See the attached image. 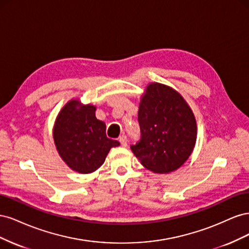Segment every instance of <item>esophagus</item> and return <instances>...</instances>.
Here are the masks:
<instances>
[{
  "mask_svg": "<svg viewBox=\"0 0 249 249\" xmlns=\"http://www.w3.org/2000/svg\"><path fill=\"white\" fill-rule=\"evenodd\" d=\"M119 142L122 143V145L123 146H127V138H126V136L125 135H122V136L119 137Z\"/></svg>",
  "mask_w": 249,
  "mask_h": 249,
  "instance_id": "34e87169",
  "label": "esophagus"
}]
</instances>
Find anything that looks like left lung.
I'll list each match as a JSON object with an SVG mask.
<instances>
[{
	"instance_id": "obj_1",
	"label": "left lung",
	"mask_w": 249,
	"mask_h": 249,
	"mask_svg": "<svg viewBox=\"0 0 249 249\" xmlns=\"http://www.w3.org/2000/svg\"><path fill=\"white\" fill-rule=\"evenodd\" d=\"M138 122L140 140L131 149L146 169L169 173L188 160L196 142V120L175 89L149 84L141 97Z\"/></svg>"
}]
</instances>
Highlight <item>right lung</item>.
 Returning <instances> with one entry per match:
<instances>
[{
	"label": "right lung",
	"instance_id": "1",
	"mask_svg": "<svg viewBox=\"0 0 249 249\" xmlns=\"http://www.w3.org/2000/svg\"><path fill=\"white\" fill-rule=\"evenodd\" d=\"M95 107L71 100L59 112L53 137L62 160L79 173H90L104 164L111 147L120 143L107 137L106 124L95 117Z\"/></svg>",
	"mask_w": 249,
	"mask_h": 249
}]
</instances>
